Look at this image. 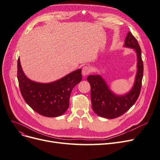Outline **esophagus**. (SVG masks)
Listing matches in <instances>:
<instances>
[{
    "mask_svg": "<svg viewBox=\"0 0 160 160\" xmlns=\"http://www.w3.org/2000/svg\"><path fill=\"white\" fill-rule=\"evenodd\" d=\"M91 72V68L90 67H88V66H84V67L82 68V73L83 74V76H87L88 74H89Z\"/></svg>",
    "mask_w": 160,
    "mask_h": 160,
    "instance_id": "1",
    "label": "esophagus"
}]
</instances>
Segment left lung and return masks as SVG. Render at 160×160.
Masks as SVG:
<instances>
[{
  "label": "left lung",
  "mask_w": 160,
  "mask_h": 160,
  "mask_svg": "<svg viewBox=\"0 0 160 160\" xmlns=\"http://www.w3.org/2000/svg\"><path fill=\"white\" fill-rule=\"evenodd\" d=\"M124 47L133 48L137 53V72L134 84L130 91L123 95H116L110 89L108 84L99 74L89 75L87 78L91 86V99L94 112L101 117L113 119L123 115L137 101L141 92L143 76V62L141 50L137 39L128 32Z\"/></svg>",
  "instance_id": "obj_1"
}]
</instances>
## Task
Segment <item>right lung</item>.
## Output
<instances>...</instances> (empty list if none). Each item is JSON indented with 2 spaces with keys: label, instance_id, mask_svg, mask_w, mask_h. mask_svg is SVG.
Masks as SVG:
<instances>
[{
  "label": "right lung",
  "instance_id": "obj_1",
  "mask_svg": "<svg viewBox=\"0 0 160 160\" xmlns=\"http://www.w3.org/2000/svg\"><path fill=\"white\" fill-rule=\"evenodd\" d=\"M82 69L50 83L32 81L24 74L19 58L18 61V79L25 101L32 110L46 117H58L69 107L73 88L82 80Z\"/></svg>",
  "mask_w": 160,
  "mask_h": 160
}]
</instances>
